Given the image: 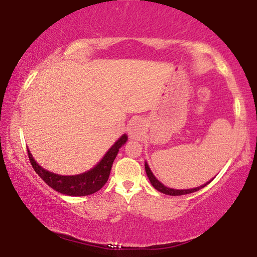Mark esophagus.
Wrapping results in <instances>:
<instances>
[{"label":"esophagus","instance_id":"34e87169","mask_svg":"<svg viewBox=\"0 0 257 257\" xmlns=\"http://www.w3.org/2000/svg\"><path fill=\"white\" fill-rule=\"evenodd\" d=\"M144 120L140 118H135L129 125V134L132 138H138L144 133Z\"/></svg>","mask_w":257,"mask_h":257}]
</instances>
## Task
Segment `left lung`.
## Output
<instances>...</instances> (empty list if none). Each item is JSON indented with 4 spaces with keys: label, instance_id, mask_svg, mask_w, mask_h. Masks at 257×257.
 <instances>
[{
    "label": "left lung",
    "instance_id": "left-lung-1",
    "mask_svg": "<svg viewBox=\"0 0 257 257\" xmlns=\"http://www.w3.org/2000/svg\"><path fill=\"white\" fill-rule=\"evenodd\" d=\"M145 169H146V172H147V176H148L150 182L152 184V187H154L156 190L159 191V192L161 193H165V194H168V195H183V194H189V193H193V192H196V191H199L200 189L204 188L205 185L209 184L213 179L211 180V181L204 183L203 185H201V187H198V188H194V189H187V190H174V189H170V188H167L166 185H163L159 180H158L155 176L154 173L151 172L150 168L148 166V163L145 162Z\"/></svg>",
    "mask_w": 257,
    "mask_h": 257
}]
</instances>
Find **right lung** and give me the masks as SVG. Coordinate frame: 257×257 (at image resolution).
I'll return each mask as SVG.
<instances>
[{
  "label": "right lung",
  "instance_id": "obj_1",
  "mask_svg": "<svg viewBox=\"0 0 257 257\" xmlns=\"http://www.w3.org/2000/svg\"><path fill=\"white\" fill-rule=\"evenodd\" d=\"M127 139V135H122L94 168L90 169L89 171L76 174V176H59V174L47 171L34 160L29 149H27V155H29L31 165L35 172L52 189L62 194L84 196L97 192L105 185L109 174H110L114 158H116L120 147L125 144Z\"/></svg>",
  "mask_w": 257,
  "mask_h": 257
}]
</instances>
